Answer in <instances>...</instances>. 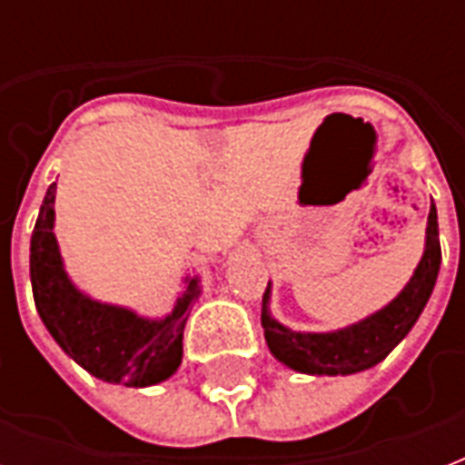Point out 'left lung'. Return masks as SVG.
Returning a JSON list of instances; mask_svg holds the SVG:
<instances>
[{"label":"left lung","instance_id":"8db88e82","mask_svg":"<svg viewBox=\"0 0 465 465\" xmlns=\"http://www.w3.org/2000/svg\"><path fill=\"white\" fill-rule=\"evenodd\" d=\"M441 248L437 207L427 217L425 253L393 302L357 323L331 332H299L282 325L270 313V282L262 294L261 323L270 352L284 367L311 376H347L376 367L418 323L420 313L432 297L440 275Z\"/></svg>","mask_w":465,"mask_h":465}]
</instances>
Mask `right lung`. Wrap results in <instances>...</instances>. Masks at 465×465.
<instances>
[{
    "instance_id": "add662e5",
    "label": "right lung",
    "mask_w": 465,
    "mask_h": 465,
    "mask_svg": "<svg viewBox=\"0 0 465 465\" xmlns=\"http://www.w3.org/2000/svg\"><path fill=\"white\" fill-rule=\"evenodd\" d=\"M53 183L40 204L31 236V284L40 321L72 360L101 381L154 386L175 374L183 361V331L190 306L200 294V277H185L173 311L144 318L133 309L104 304L69 280L54 239Z\"/></svg>"
}]
</instances>
